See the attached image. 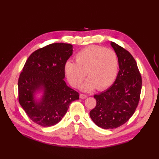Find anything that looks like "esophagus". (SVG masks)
<instances>
[{
    "label": "esophagus",
    "instance_id": "1",
    "mask_svg": "<svg viewBox=\"0 0 159 159\" xmlns=\"http://www.w3.org/2000/svg\"><path fill=\"white\" fill-rule=\"evenodd\" d=\"M87 98V95H85V94H83V93H81L80 95V99H85Z\"/></svg>",
    "mask_w": 159,
    "mask_h": 159
}]
</instances>
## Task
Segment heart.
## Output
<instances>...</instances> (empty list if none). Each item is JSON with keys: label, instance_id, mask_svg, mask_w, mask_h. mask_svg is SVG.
Masks as SVG:
<instances>
[{"label": "heart", "instance_id": "b5f03b06", "mask_svg": "<svg viewBox=\"0 0 159 159\" xmlns=\"http://www.w3.org/2000/svg\"><path fill=\"white\" fill-rule=\"evenodd\" d=\"M75 62L66 61L64 70L69 83L78 88L85 78L88 80L81 87L84 91L95 88L102 91L111 85L119 71V59L114 50L106 48L89 46L75 55Z\"/></svg>", "mask_w": 159, "mask_h": 159}]
</instances>
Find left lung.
I'll use <instances>...</instances> for the list:
<instances>
[{
    "instance_id": "8db88e82",
    "label": "left lung",
    "mask_w": 159,
    "mask_h": 159,
    "mask_svg": "<svg viewBox=\"0 0 159 159\" xmlns=\"http://www.w3.org/2000/svg\"><path fill=\"white\" fill-rule=\"evenodd\" d=\"M119 59V71L111 87L95 95L96 106L89 112L92 121L102 129H115L132 117L138 106L142 78L137 62L129 52L112 42Z\"/></svg>"
}]
</instances>
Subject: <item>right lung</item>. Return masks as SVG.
Listing matches in <instances>:
<instances>
[{
	"mask_svg": "<svg viewBox=\"0 0 159 159\" xmlns=\"http://www.w3.org/2000/svg\"><path fill=\"white\" fill-rule=\"evenodd\" d=\"M72 45L53 43L34 52L23 67L18 81V102L33 122L50 127L61 121L70 103L79 99V93L64 80L66 61L72 55ZM40 89V102L34 94Z\"/></svg>",
	"mask_w": 159,
	"mask_h": 159,
	"instance_id": "right-lung-1",
	"label": "right lung"
}]
</instances>
